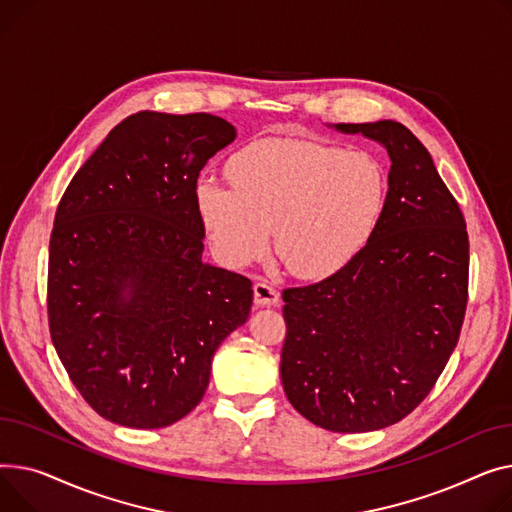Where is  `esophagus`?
Masks as SVG:
<instances>
[{
    "label": "esophagus",
    "mask_w": 512,
    "mask_h": 512,
    "mask_svg": "<svg viewBox=\"0 0 512 512\" xmlns=\"http://www.w3.org/2000/svg\"><path fill=\"white\" fill-rule=\"evenodd\" d=\"M254 304L256 306H275V304H279V291L268 281L254 283Z\"/></svg>",
    "instance_id": "1"
}]
</instances>
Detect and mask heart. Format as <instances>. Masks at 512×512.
<instances>
[{"label":"heart","instance_id":"heart-1","mask_svg":"<svg viewBox=\"0 0 512 512\" xmlns=\"http://www.w3.org/2000/svg\"><path fill=\"white\" fill-rule=\"evenodd\" d=\"M231 184L200 179L196 208L233 268L275 250L304 279L333 275L362 252L384 213L388 175L364 150L304 138H262L229 159Z\"/></svg>","mask_w":512,"mask_h":512}]
</instances>
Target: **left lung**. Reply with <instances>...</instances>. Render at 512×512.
I'll list each match as a JSON object with an SVG mask.
<instances>
[{"mask_svg":"<svg viewBox=\"0 0 512 512\" xmlns=\"http://www.w3.org/2000/svg\"><path fill=\"white\" fill-rule=\"evenodd\" d=\"M335 128L386 148V204L353 260L283 291L281 380L312 424L357 434L401 422L442 374L467 308L469 237L428 148L403 124Z\"/></svg>","mask_w":512,"mask_h":512,"instance_id":"1","label":"left lung"}]
</instances>
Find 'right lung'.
I'll use <instances>...</instances> for the list:
<instances>
[{
	"mask_svg": "<svg viewBox=\"0 0 512 512\" xmlns=\"http://www.w3.org/2000/svg\"><path fill=\"white\" fill-rule=\"evenodd\" d=\"M210 113L138 111L59 200L47 275L53 347L84 401L155 430L204 397L219 345L252 308V281L202 260L196 184L235 140Z\"/></svg>",
	"mask_w": 512,
	"mask_h": 512,
	"instance_id": "1",
	"label": "right lung"
}]
</instances>
